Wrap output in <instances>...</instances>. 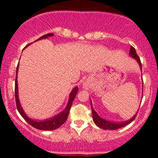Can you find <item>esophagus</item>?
Segmentation results:
<instances>
[{"label": "esophagus", "mask_w": 158, "mask_h": 158, "mask_svg": "<svg viewBox=\"0 0 158 158\" xmlns=\"http://www.w3.org/2000/svg\"><path fill=\"white\" fill-rule=\"evenodd\" d=\"M83 86H84V88L85 89H88L89 88V85L87 83H84V85H83Z\"/></svg>", "instance_id": "obj_1"}]
</instances>
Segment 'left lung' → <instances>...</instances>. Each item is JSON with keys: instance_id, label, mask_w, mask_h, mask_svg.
Returning a JSON list of instances; mask_svg holds the SVG:
<instances>
[{"instance_id": "8db88e82", "label": "left lung", "mask_w": 158, "mask_h": 158, "mask_svg": "<svg viewBox=\"0 0 158 158\" xmlns=\"http://www.w3.org/2000/svg\"><path fill=\"white\" fill-rule=\"evenodd\" d=\"M129 55H130V56H131L132 58L135 59V60H136L137 63H138V65H139L140 68H141V60H140V58L138 57V56L137 55L135 49L133 47H131V46ZM90 102H91V108H92V119H93L94 123H95L98 128H102L104 129V130H116V129L122 128V127L128 125V124L131 123L132 121L135 120L137 113H138V111H137L136 114H135L133 117L131 118L130 119H128V120L127 121H124V122H111V121H108L106 120V119L102 118V117H100V116L98 114V113L94 110L93 107H92V101H91V99H90Z\"/></svg>"}]
</instances>
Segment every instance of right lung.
<instances>
[{"mask_svg":"<svg viewBox=\"0 0 158 158\" xmlns=\"http://www.w3.org/2000/svg\"><path fill=\"white\" fill-rule=\"evenodd\" d=\"M53 33H48V34L44 35V36H40L39 39L36 40V41L40 40L43 39H47V38L50 37V36H53ZM35 41V42H36ZM30 44H28L27 46L24 47V49L26 47H27L28 46H30ZM18 69H19V63L17 65V74H16V80H15V99H16V104H17V108L18 110L19 113L21 114L22 117L25 119L27 122L30 124L31 126L34 127L35 128L39 129V130H43V131H52L55 130V129L60 128L63 123H65L67 118L68 115H69V110L71 108L72 104H73V102L74 100L75 97H76V94L78 92V86L74 87L72 90V92L69 93V101H68L67 105H66V108H65L63 111H62L61 112H60L59 114H56L53 117L50 118H47L44 119V120H37V119H32L31 118L28 117L26 113L23 111V108H22L21 105H20V100H19V95H18V84H17V73H18Z\"/></svg>","mask_w":158,"mask_h":158,"instance_id":"1","label":"right lung"}]
</instances>
